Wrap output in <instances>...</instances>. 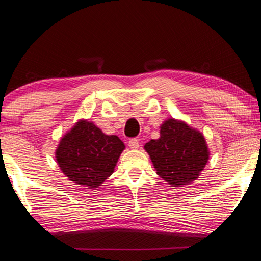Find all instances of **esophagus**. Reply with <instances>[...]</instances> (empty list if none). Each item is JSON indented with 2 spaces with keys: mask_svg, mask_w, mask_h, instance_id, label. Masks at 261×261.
Here are the masks:
<instances>
[{
  "mask_svg": "<svg viewBox=\"0 0 261 261\" xmlns=\"http://www.w3.org/2000/svg\"><path fill=\"white\" fill-rule=\"evenodd\" d=\"M129 146L131 147V148H134V149H137L139 147V141H138V139L137 138H131L130 140H129Z\"/></svg>",
  "mask_w": 261,
  "mask_h": 261,
  "instance_id": "obj_1",
  "label": "esophagus"
}]
</instances>
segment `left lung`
<instances>
[{
	"label": "left lung",
	"mask_w": 261,
	"mask_h": 261,
	"mask_svg": "<svg viewBox=\"0 0 261 261\" xmlns=\"http://www.w3.org/2000/svg\"><path fill=\"white\" fill-rule=\"evenodd\" d=\"M160 138L145 145L158 175L175 187L198 178L208 160L206 141L201 134L185 123L168 120Z\"/></svg>",
	"instance_id": "left-lung-1"
}]
</instances>
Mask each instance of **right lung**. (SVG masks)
<instances>
[{"instance_id":"add662e5","label":"right lung","mask_w":261,"mask_h":261,"mask_svg":"<svg viewBox=\"0 0 261 261\" xmlns=\"http://www.w3.org/2000/svg\"><path fill=\"white\" fill-rule=\"evenodd\" d=\"M124 147L117 136L105 135L93 123L82 121L62 138L56 160L70 180L94 189L113 174Z\"/></svg>"}]
</instances>
